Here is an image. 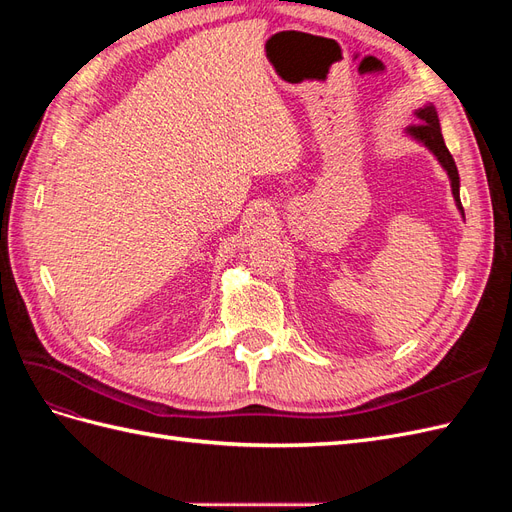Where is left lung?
Here are the masks:
<instances>
[{
  "mask_svg": "<svg viewBox=\"0 0 512 512\" xmlns=\"http://www.w3.org/2000/svg\"><path fill=\"white\" fill-rule=\"evenodd\" d=\"M414 115H416L418 123H414V126H408L406 134L410 138H414L416 143H421L423 147H427L433 153V158H436L440 162V166L446 170L448 179H451V192H453V198H455V205L461 213V218H466V215H463L461 198H459V173H457V166H455L451 151H448L446 145H444L436 106L425 104L423 108H416Z\"/></svg>",
  "mask_w": 512,
  "mask_h": 512,
  "instance_id": "left-lung-1",
  "label": "left lung"
}]
</instances>
